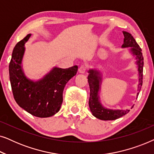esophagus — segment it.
I'll use <instances>...</instances> for the list:
<instances>
[{"label":"esophagus","instance_id":"34e87169","mask_svg":"<svg viewBox=\"0 0 154 154\" xmlns=\"http://www.w3.org/2000/svg\"><path fill=\"white\" fill-rule=\"evenodd\" d=\"M85 71H86V67L85 66H81L79 69V72L80 73H82V74L85 73Z\"/></svg>","mask_w":154,"mask_h":154}]
</instances>
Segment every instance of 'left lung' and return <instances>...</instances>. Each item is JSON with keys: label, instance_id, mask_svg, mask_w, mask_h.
<instances>
[{"label": "left lung", "instance_id": "1", "mask_svg": "<svg viewBox=\"0 0 154 154\" xmlns=\"http://www.w3.org/2000/svg\"><path fill=\"white\" fill-rule=\"evenodd\" d=\"M124 35L123 43L122 48H129L130 53L135 58L138 71V85L137 98L140 93L142 85L143 66H144V57L142 53V49L132 35L130 33L123 31ZM89 75L88 76L90 94L89 99V106L90 111L94 117L103 121H113L119 119L130 111V109H111L104 107L100 101V92L102 82V73L100 70L96 69H90L88 71ZM134 105L131 107V109Z\"/></svg>", "mask_w": 154, "mask_h": 154}]
</instances>
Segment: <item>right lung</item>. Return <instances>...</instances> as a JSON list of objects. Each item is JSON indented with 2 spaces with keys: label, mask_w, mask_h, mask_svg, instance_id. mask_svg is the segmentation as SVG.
<instances>
[{
  "label": "right lung",
  "mask_w": 154,
  "mask_h": 154,
  "mask_svg": "<svg viewBox=\"0 0 154 154\" xmlns=\"http://www.w3.org/2000/svg\"><path fill=\"white\" fill-rule=\"evenodd\" d=\"M28 34L17 43L9 65L10 81L16 102L21 108L34 116L48 118L60 111L66 84L76 74L78 66L69 69L54 66L42 79L33 81L25 75L22 60Z\"/></svg>",
  "instance_id": "right-lung-1"
}]
</instances>
